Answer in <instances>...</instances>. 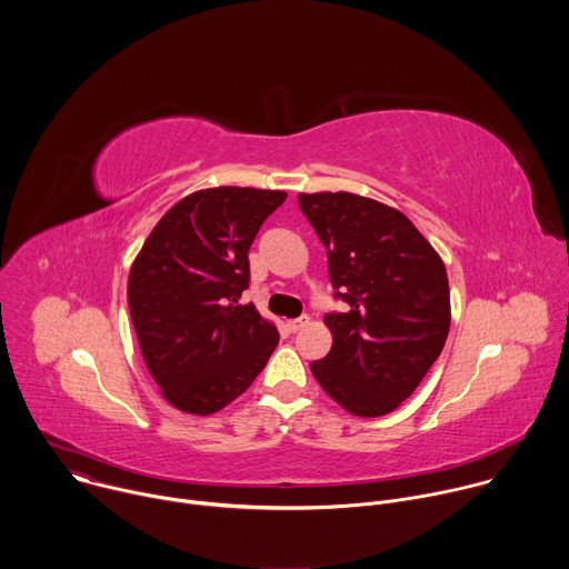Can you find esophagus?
Masks as SVG:
<instances>
[{
  "label": "esophagus",
  "instance_id": "1",
  "mask_svg": "<svg viewBox=\"0 0 569 569\" xmlns=\"http://www.w3.org/2000/svg\"><path fill=\"white\" fill-rule=\"evenodd\" d=\"M308 321H310V317H308V315H301V317H297V319H290V321H288V331H290V333H297L299 329H303V327H306Z\"/></svg>",
  "mask_w": 569,
  "mask_h": 569
}]
</instances>
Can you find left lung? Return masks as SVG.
Instances as JSON below:
<instances>
[{"label":"left lung","instance_id":"1","mask_svg":"<svg viewBox=\"0 0 569 569\" xmlns=\"http://www.w3.org/2000/svg\"><path fill=\"white\" fill-rule=\"evenodd\" d=\"M299 209L329 257L333 297L323 315L333 347L310 362L315 380L358 417H382L439 358L450 329L443 261L400 211L356 193H301Z\"/></svg>","mask_w":569,"mask_h":569}]
</instances>
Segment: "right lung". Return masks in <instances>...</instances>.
Instances as JSON below:
<instances>
[{"label":"right lung","mask_w":569,"mask_h":569,"mask_svg":"<svg viewBox=\"0 0 569 569\" xmlns=\"http://www.w3.org/2000/svg\"><path fill=\"white\" fill-rule=\"evenodd\" d=\"M288 193L218 187L157 222L130 270L128 306L150 376L189 415H213L268 365L279 333L257 306L248 252Z\"/></svg>","instance_id":"add662e5"}]
</instances>
